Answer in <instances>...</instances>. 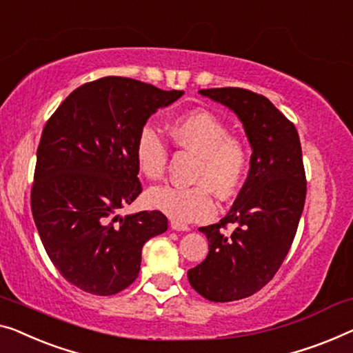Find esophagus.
Returning a JSON list of instances; mask_svg holds the SVG:
<instances>
[{
	"label": "esophagus",
	"instance_id": "34e87169",
	"mask_svg": "<svg viewBox=\"0 0 353 353\" xmlns=\"http://www.w3.org/2000/svg\"><path fill=\"white\" fill-rule=\"evenodd\" d=\"M170 228L173 229V231H189V228L186 226V224H181V223H176V221H172Z\"/></svg>",
	"mask_w": 353,
	"mask_h": 353
}]
</instances>
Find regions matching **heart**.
<instances>
[{
    "label": "heart",
    "instance_id": "heart-1",
    "mask_svg": "<svg viewBox=\"0 0 353 353\" xmlns=\"http://www.w3.org/2000/svg\"><path fill=\"white\" fill-rule=\"evenodd\" d=\"M170 135L176 146L199 157L191 188L156 186L146 192L148 205L176 223L205 221L218 210L216 192L229 199L242 186L248 170V151L231 129L207 110H192L173 121ZM135 162L148 180H161L167 170L168 146L152 124L140 129L135 141Z\"/></svg>",
    "mask_w": 353,
    "mask_h": 353
}]
</instances>
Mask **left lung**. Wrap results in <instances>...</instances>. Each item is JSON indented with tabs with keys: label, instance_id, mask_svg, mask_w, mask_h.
<instances>
[{
	"label": "left lung",
	"instance_id": "8db88e82",
	"mask_svg": "<svg viewBox=\"0 0 353 353\" xmlns=\"http://www.w3.org/2000/svg\"><path fill=\"white\" fill-rule=\"evenodd\" d=\"M199 94L234 111L252 146L247 181L221 221L201 228L208 254L188 270L191 287L214 303L248 298L269 283L298 231L305 202V172L299 135L265 97L240 88ZM236 223L231 236L222 232Z\"/></svg>",
	"mask_w": 353,
	"mask_h": 353
}]
</instances>
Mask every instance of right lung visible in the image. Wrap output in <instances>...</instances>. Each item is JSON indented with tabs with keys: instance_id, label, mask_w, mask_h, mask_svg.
I'll return each instance as SVG.
<instances>
[{
	"instance_id": "right-lung-1",
	"label": "right lung",
	"mask_w": 353,
	"mask_h": 353,
	"mask_svg": "<svg viewBox=\"0 0 353 353\" xmlns=\"http://www.w3.org/2000/svg\"><path fill=\"white\" fill-rule=\"evenodd\" d=\"M183 90L106 76L71 92L46 124L32 213L50 261L71 285L110 296L139 277L141 248L165 232L159 210L119 216L139 197L137 135Z\"/></svg>"
}]
</instances>
